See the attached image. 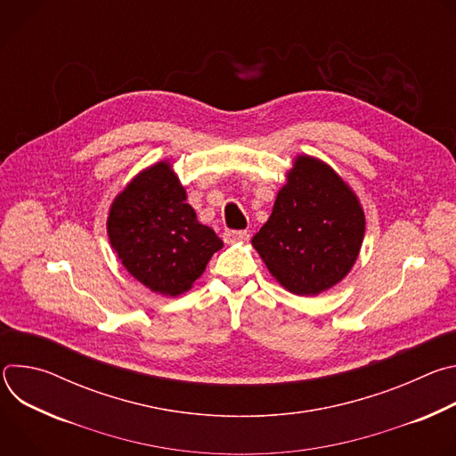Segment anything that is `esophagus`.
Listing matches in <instances>:
<instances>
[{
  "label": "esophagus",
  "instance_id": "esophagus-1",
  "mask_svg": "<svg viewBox=\"0 0 456 456\" xmlns=\"http://www.w3.org/2000/svg\"><path fill=\"white\" fill-rule=\"evenodd\" d=\"M247 231H225L224 232V241L232 245V243H238V241H243L247 240Z\"/></svg>",
  "mask_w": 456,
  "mask_h": 456
}]
</instances>
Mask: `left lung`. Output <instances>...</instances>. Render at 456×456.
<instances>
[{"mask_svg": "<svg viewBox=\"0 0 456 456\" xmlns=\"http://www.w3.org/2000/svg\"><path fill=\"white\" fill-rule=\"evenodd\" d=\"M364 229V211L350 183L321 159L297 155L252 247L283 289L317 296L348 276Z\"/></svg>", "mask_w": 456, "mask_h": 456, "instance_id": "8db88e82", "label": "left lung"}]
</instances>
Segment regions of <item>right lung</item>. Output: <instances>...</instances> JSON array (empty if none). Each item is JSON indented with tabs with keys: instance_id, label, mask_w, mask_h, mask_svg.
<instances>
[{
	"instance_id": "1",
	"label": "right lung",
	"mask_w": 456,
	"mask_h": 456,
	"mask_svg": "<svg viewBox=\"0 0 456 456\" xmlns=\"http://www.w3.org/2000/svg\"><path fill=\"white\" fill-rule=\"evenodd\" d=\"M185 200L171 162L160 160L129 180L108 211L110 245L124 269L166 297L191 290L224 247Z\"/></svg>"
}]
</instances>
